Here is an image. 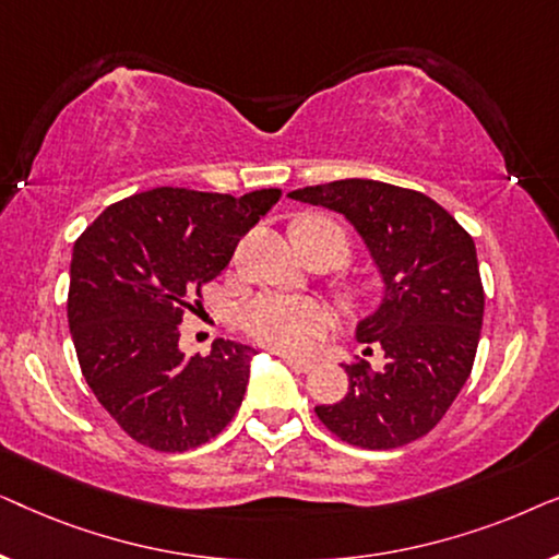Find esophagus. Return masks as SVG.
I'll list each match as a JSON object with an SVG mask.
<instances>
[{
    "label": "esophagus",
    "instance_id": "1",
    "mask_svg": "<svg viewBox=\"0 0 559 559\" xmlns=\"http://www.w3.org/2000/svg\"><path fill=\"white\" fill-rule=\"evenodd\" d=\"M285 364L297 373H308V371L316 369V364H312V361H305V358H295V356H285Z\"/></svg>",
    "mask_w": 559,
    "mask_h": 559
}]
</instances>
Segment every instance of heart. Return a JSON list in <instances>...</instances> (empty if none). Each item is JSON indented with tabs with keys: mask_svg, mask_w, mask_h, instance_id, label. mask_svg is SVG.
<instances>
[{
	"mask_svg": "<svg viewBox=\"0 0 559 559\" xmlns=\"http://www.w3.org/2000/svg\"><path fill=\"white\" fill-rule=\"evenodd\" d=\"M295 234L331 236L338 243L341 264L346 262L348 239L333 221L310 216L295 226ZM239 325L249 338L262 346L285 350V354H305L312 348V343L333 331V312L310 297L259 293L239 308Z\"/></svg>",
	"mask_w": 559,
	"mask_h": 559,
	"instance_id": "heart-1",
	"label": "heart"
}]
</instances>
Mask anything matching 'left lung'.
Wrapping results in <instances>:
<instances>
[{
    "mask_svg": "<svg viewBox=\"0 0 559 559\" xmlns=\"http://www.w3.org/2000/svg\"><path fill=\"white\" fill-rule=\"evenodd\" d=\"M289 198L338 211L369 247L384 300L356 338L384 350V369L343 366L348 392L316 415L335 438L366 450L415 442L440 423L471 377L484 325L476 243L432 198L379 180H335Z\"/></svg>",
    "mask_w": 559,
    "mask_h": 559,
    "instance_id": "1",
    "label": "left lung"
}]
</instances>
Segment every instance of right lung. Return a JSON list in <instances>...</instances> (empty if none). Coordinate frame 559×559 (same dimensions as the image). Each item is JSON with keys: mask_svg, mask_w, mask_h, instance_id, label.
I'll list each match as a JSON object with an SVG mask.
<instances>
[{"mask_svg": "<svg viewBox=\"0 0 559 559\" xmlns=\"http://www.w3.org/2000/svg\"><path fill=\"white\" fill-rule=\"evenodd\" d=\"M282 190L241 198L155 188L111 203L73 243L68 325L86 384L129 438L182 453L241 407L254 348L180 354V323Z\"/></svg>", "mask_w": 559, "mask_h": 559, "instance_id": "1", "label": "right lung"}]
</instances>
